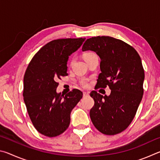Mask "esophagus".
<instances>
[{
    "instance_id": "obj_1",
    "label": "esophagus",
    "mask_w": 160,
    "mask_h": 160,
    "mask_svg": "<svg viewBox=\"0 0 160 160\" xmlns=\"http://www.w3.org/2000/svg\"><path fill=\"white\" fill-rule=\"evenodd\" d=\"M89 95V92H83V96L85 97V96H88Z\"/></svg>"
}]
</instances>
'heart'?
<instances>
[{"mask_svg": "<svg viewBox=\"0 0 160 160\" xmlns=\"http://www.w3.org/2000/svg\"><path fill=\"white\" fill-rule=\"evenodd\" d=\"M97 56V54L94 52H93V51H88V52H85L83 54V58L86 61H88L89 59H90V58H93V57H94V56ZM73 61H74V59L72 58V60L70 61V64H72V63H73ZM80 84L82 87H84V88H87V87L88 86V84H89V79L86 78H81L80 80Z\"/></svg>", "mask_w": 160, "mask_h": 160, "instance_id": "1", "label": "heart"}]
</instances>
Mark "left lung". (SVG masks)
I'll return each instance as SVG.
<instances>
[{"mask_svg":"<svg viewBox=\"0 0 160 160\" xmlns=\"http://www.w3.org/2000/svg\"><path fill=\"white\" fill-rule=\"evenodd\" d=\"M82 51L91 50L100 59L97 89L109 87V96L92 91L94 105L90 112L92 122L102 133L113 135L128 128L143 95L145 72L136 50L122 40L108 36L94 37L84 43Z\"/></svg>","mask_w":160,"mask_h":160,"instance_id":"1","label":"left lung"}]
</instances>
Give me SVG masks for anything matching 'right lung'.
<instances>
[{"mask_svg":"<svg viewBox=\"0 0 160 160\" xmlns=\"http://www.w3.org/2000/svg\"><path fill=\"white\" fill-rule=\"evenodd\" d=\"M85 38L59 39L47 43L29 62L24 76L23 98L34 128L45 136H58L68 128L70 112L82 97L73 89L56 93L57 80L68 75L67 61Z\"/></svg>","mask_w":160,"mask_h":160,"instance_id":"1","label":"right lung"}]
</instances>
